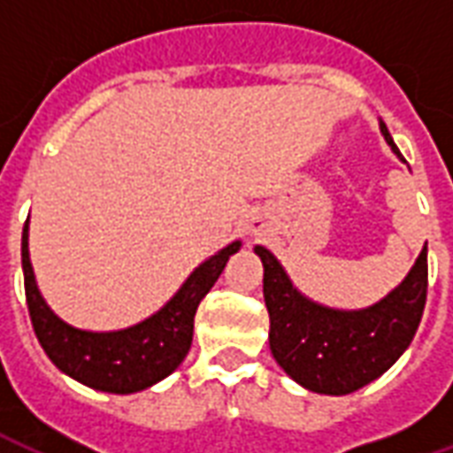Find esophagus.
<instances>
[{
  "label": "esophagus",
  "mask_w": 453,
  "mask_h": 453,
  "mask_svg": "<svg viewBox=\"0 0 453 453\" xmlns=\"http://www.w3.org/2000/svg\"><path fill=\"white\" fill-rule=\"evenodd\" d=\"M265 220H262V218L259 216H255V218H250V223H247V230H250V233H252V235H259V233H265Z\"/></svg>",
  "instance_id": "34e87169"
}]
</instances>
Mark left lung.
I'll use <instances>...</instances> for the list:
<instances>
[{"label":"left lung","instance_id":"1","mask_svg":"<svg viewBox=\"0 0 453 453\" xmlns=\"http://www.w3.org/2000/svg\"><path fill=\"white\" fill-rule=\"evenodd\" d=\"M380 133L403 159L386 123H380ZM255 255L265 266L269 349L276 364L303 388L323 395H347L364 388L398 361L418 333L427 301V245L388 296L359 311L318 303L296 288L266 247L257 245Z\"/></svg>","mask_w":453,"mask_h":453}]
</instances>
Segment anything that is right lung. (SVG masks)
I'll list each match as a JSON object with an SVG mask.
<instances>
[{
  "label": "right lung",
  "instance_id": "add662e5",
  "mask_svg": "<svg viewBox=\"0 0 453 453\" xmlns=\"http://www.w3.org/2000/svg\"><path fill=\"white\" fill-rule=\"evenodd\" d=\"M242 247L240 240L208 257L188 274L184 284L167 303L145 320L111 330L92 333L65 323L35 284L31 255H28V220L21 235V266H24L26 303L31 313L35 337L58 369L70 379L104 393H138L157 380L167 379L184 361L194 337V315L203 296L213 288L227 259Z\"/></svg>",
  "mask_w": 453,
  "mask_h": 453
}]
</instances>
